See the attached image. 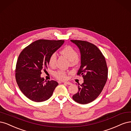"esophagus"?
I'll use <instances>...</instances> for the list:
<instances>
[{"mask_svg": "<svg viewBox=\"0 0 131 131\" xmlns=\"http://www.w3.org/2000/svg\"><path fill=\"white\" fill-rule=\"evenodd\" d=\"M63 83H64V84H67V85H71V84H72L71 83H70V82H63Z\"/></svg>", "mask_w": 131, "mask_h": 131, "instance_id": "obj_1", "label": "esophagus"}]
</instances>
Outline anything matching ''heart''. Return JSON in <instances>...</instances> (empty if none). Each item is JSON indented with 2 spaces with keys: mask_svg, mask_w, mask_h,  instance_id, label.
Here are the masks:
<instances>
[{
  "mask_svg": "<svg viewBox=\"0 0 131 131\" xmlns=\"http://www.w3.org/2000/svg\"><path fill=\"white\" fill-rule=\"evenodd\" d=\"M60 53L64 57H66L70 61V64L72 66L77 65L79 61L77 52L74 48L70 46H65L60 51ZM57 56L55 53L50 55L48 63L51 67H54L56 65ZM55 77L59 80H65L67 78V72L64 71H58L55 73Z\"/></svg>",
  "mask_w": 131,
  "mask_h": 131,
  "instance_id": "b5f03b06",
  "label": "heart"
}]
</instances>
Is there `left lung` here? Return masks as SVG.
Returning a JSON list of instances; mask_svg holds the SVG:
<instances>
[{"label":"left lung","instance_id":"left-lung-1","mask_svg":"<svg viewBox=\"0 0 131 131\" xmlns=\"http://www.w3.org/2000/svg\"><path fill=\"white\" fill-rule=\"evenodd\" d=\"M79 49L81 65L77 75H82L84 82L72 98L80 104L94 101L102 92L108 78V68L105 58L94 44L81 40H71ZM79 85V84H78Z\"/></svg>","mask_w":131,"mask_h":131}]
</instances>
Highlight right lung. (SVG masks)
<instances>
[{
    "instance_id": "1",
    "label": "right lung",
    "mask_w": 131,
    "mask_h": 131,
    "mask_svg": "<svg viewBox=\"0 0 131 131\" xmlns=\"http://www.w3.org/2000/svg\"><path fill=\"white\" fill-rule=\"evenodd\" d=\"M64 43V40H39L25 48L18 57L16 67V80L19 89L27 97L36 102L52 96L58 83L44 82L41 71L47 69L50 55Z\"/></svg>"
}]
</instances>
